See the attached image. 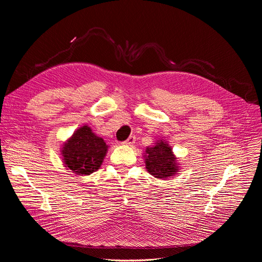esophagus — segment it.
<instances>
[{
    "instance_id": "1",
    "label": "esophagus",
    "mask_w": 262,
    "mask_h": 262,
    "mask_svg": "<svg viewBox=\"0 0 262 262\" xmlns=\"http://www.w3.org/2000/svg\"><path fill=\"white\" fill-rule=\"evenodd\" d=\"M135 139H136V137L135 136H129L128 139H126L125 141H123L124 145H127V146H133L135 143Z\"/></svg>"
}]
</instances>
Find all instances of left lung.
I'll use <instances>...</instances> for the list:
<instances>
[{"instance_id": "1", "label": "left lung", "mask_w": 262, "mask_h": 262, "mask_svg": "<svg viewBox=\"0 0 262 262\" xmlns=\"http://www.w3.org/2000/svg\"><path fill=\"white\" fill-rule=\"evenodd\" d=\"M146 168L147 171L158 179H166L173 176L177 170L176 158L171 147L165 141L156 142V146L148 147L146 150Z\"/></svg>"}]
</instances>
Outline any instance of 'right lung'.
I'll list each match as a JSON object with an SVG mask.
<instances>
[{
	"label": "right lung",
	"instance_id": "obj_1",
	"mask_svg": "<svg viewBox=\"0 0 262 262\" xmlns=\"http://www.w3.org/2000/svg\"><path fill=\"white\" fill-rule=\"evenodd\" d=\"M106 151L104 140L96 136L88 126H82L63 146L62 155L65 167L78 175H89L99 170Z\"/></svg>",
	"mask_w": 262,
	"mask_h": 262
}]
</instances>
